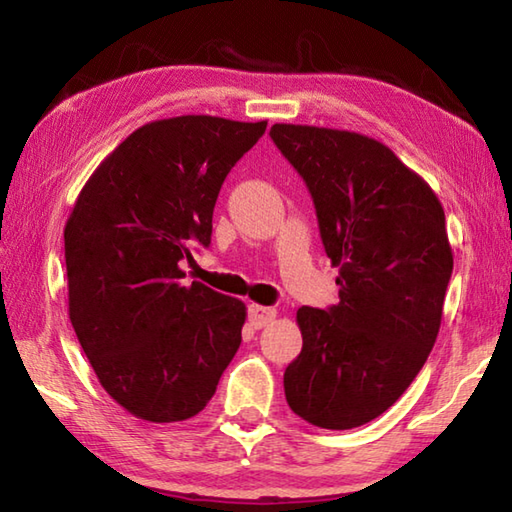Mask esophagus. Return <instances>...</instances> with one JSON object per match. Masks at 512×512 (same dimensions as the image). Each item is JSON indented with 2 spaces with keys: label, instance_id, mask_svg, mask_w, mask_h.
I'll return each mask as SVG.
<instances>
[{
  "label": "esophagus",
  "instance_id": "obj_1",
  "mask_svg": "<svg viewBox=\"0 0 512 512\" xmlns=\"http://www.w3.org/2000/svg\"><path fill=\"white\" fill-rule=\"evenodd\" d=\"M275 316H277V311L273 307H262V305H250L248 307V320L255 329H262L268 323H273Z\"/></svg>",
  "mask_w": 512,
  "mask_h": 512
}]
</instances>
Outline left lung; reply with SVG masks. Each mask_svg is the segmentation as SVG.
Returning a JSON list of instances; mask_svg holds the SVG:
<instances>
[{"label":"left lung","mask_w":512,"mask_h":512,"mask_svg":"<svg viewBox=\"0 0 512 512\" xmlns=\"http://www.w3.org/2000/svg\"><path fill=\"white\" fill-rule=\"evenodd\" d=\"M271 137L314 198L341 298L298 309L284 395L314 427H361L400 400L436 343L454 268L443 205L368 135L275 124Z\"/></svg>","instance_id":"obj_1"}]
</instances>
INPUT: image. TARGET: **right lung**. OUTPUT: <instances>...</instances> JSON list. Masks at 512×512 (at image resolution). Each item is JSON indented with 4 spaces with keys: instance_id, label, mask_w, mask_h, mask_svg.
Instances as JSON below:
<instances>
[{
    "instance_id": "right-lung-1",
    "label": "right lung",
    "mask_w": 512,
    "mask_h": 512,
    "mask_svg": "<svg viewBox=\"0 0 512 512\" xmlns=\"http://www.w3.org/2000/svg\"><path fill=\"white\" fill-rule=\"evenodd\" d=\"M266 121H149L94 169L65 223L69 320L112 400L149 422L194 418L235 357L246 305L180 259L210 246L216 196Z\"/></svg>"
}]
</instances>
